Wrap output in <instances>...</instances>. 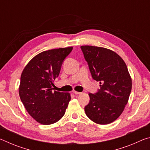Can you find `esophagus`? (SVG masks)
Masks as SVG:
<instances>
[{"label": "esophagus", "instance_id": "1", "mask_svg": "<svg viewBox=\"0 0 150 150\" xmlns=\"http://www.w3.org/2000/svg\"><path fill=\"white\" fill-rule=\"evenodd\" d=\"M73 93L75 94V95H80V94H81V93L77 92V91H73Z\"/></svg>", "mask_w": 150, "mask_h": 150}]
</instances>
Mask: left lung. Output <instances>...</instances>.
<instances>
[{"label":"left lung","instance_id":"left-lung-1","mask_svg":"<svg viewBox=\"0 0 150 150\" xmlns=\"http://www.w3.org/2000/svg\"><path fill=\"white\" fill-rule=\"evenodd\" d=\"M81 50L93 79L100 82L96 93H89L85 107L88 118L98 124H108L121 115L129 99L132 78L125 62L114 51L105 47L82 45Z\"/></svg>","mask_w":150,"mask_h":150}]
</instances>
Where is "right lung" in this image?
Listing matches in <instances>:
<instances>
[{
	"label": "right lung",
	"instance_id": "1",
	"mask_svg": "<svg viewBox=\"0 0 150 150\" xmlns=\"http://www.w3.org/2000/svg\"><path fill=\"white\" fill-rule=\"evenodd\" d=\"M72 50L68 47L44 51L33 57L22 71L20 98L29 115L44 125L59 121L71 100L70 93L53 91L52 87L63 60Z\"/></svg>",
	"mask_w": 150,
	"mask_h": 150
}]
</instances>
